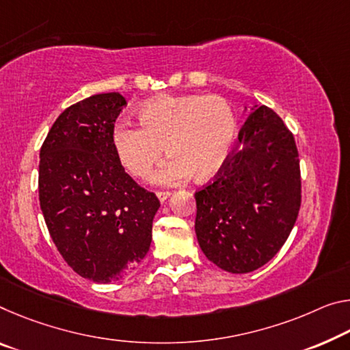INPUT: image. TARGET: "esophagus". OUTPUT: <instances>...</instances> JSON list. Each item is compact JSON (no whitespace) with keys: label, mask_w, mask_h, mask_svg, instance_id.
Segmentation results:
<instances>
[{"label":"esophagus","mask_w":350,"mask_h":350,"mask_svg":"<svg viewBox=\"0 0 350 350\" xmlns=\"http://www.w3.org/2000/svg\"><path fill=\"white\" fill-rule=\"evenodd\" d=\"M155 195H157V198L160 199V202H163V201H166V199L171 196V193L170 191H157V193H155Z\"/></svg>","instance_id":"obj_1"}]
</instances>
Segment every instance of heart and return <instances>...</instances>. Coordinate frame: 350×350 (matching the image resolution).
<instances>
[{
	"instance_id": "1",
	"label": "heart",
	"mask_w": 350,
	"mask_h": 350,
	"mask_svg": "<svg viewBox=\"0 0 350 350\" xmlns=\"http://www.w3.org/2000/svg\"><path fill=\"white\" fill-rule=\"evenodd\" d=\"M138 123H118L112 145L129 173L146 179L163 157H171L155 176L162 185H174L195 174L207 180L223 168L238 134L234 107L219 95L159 96L138 109Z\"/></svg>"
}]
</instances>
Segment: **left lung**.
<instances>
[{"mask_svg": "<svg viewBox=\"0 0 350 350\" xmlns=\"http://www.w3.org/2000/svg\"><path fill=\"white\" fill-rule=\"evenodd\" d=\"M238 145L195 193V230L218 268L246 274L280 251L301 208V166L295 137L273 109L247 116Z\"/></svg>", "mask_w": 350, "mask_h": 350, "instance_id": "8db88e82", "label": "left lung"}]
</instances>
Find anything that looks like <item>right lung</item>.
<instances>
[{"label":"right lung","instance_id":"1","mask_svg":"<svg viewBox=\"0 0 350 350\" xmlns=\"http://www.w3.org/2000/svg\"><path fill=\"white\" fill-rule=\"evenodd\" d=\"M124 105L116 92L70 105L40 148L38 199L49 235L70 268L98 284L142 263L160 207L115 154L112 131Z\"/></svg>","mask_w":350,"mask_h":350}]
</instances>
